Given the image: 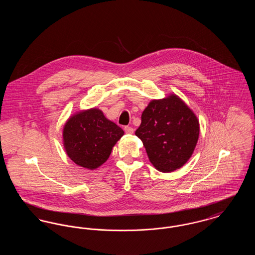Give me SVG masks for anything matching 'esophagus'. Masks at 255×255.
Returning a JSON list of instances; mask_svg holds the SVG:
<instances>
[{
  "instance_id": "34e87169",
  "label": "esophagus",
  "mask_w": 255,
  "mask_h": 255,
  "mask_svg": "<svg viewBox=\"0 0 255 255\" xmlns=\"http://www.w3.org/2000/svg\"><path fill=\"white\" fill-rule=\"evenodd\" d=\"M124 131H125V133H133V129L132 127H130V126H125V127H124Z\"/></svg>"
}]
</instances>
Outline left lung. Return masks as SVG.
I'll list each match as a JSON object with an SVG mask.
<instances>
[{
    "mask_svg": "<svg viewBox=\"0 0 255 255\" xmlns=\"http://www.w3.org/2000/svg\"><path fill=\"white\" fill-rule=\"evenodd\" d=\"M200 126L194 113L180 97L152 100L141 115L135 135L151 163L160 172L179 169L191 157Z\"/></svg>",
    "mask_w": 255,
    "mask_h": 255,
    "instance_id": "8db88e82",
    "label": "left lung"
}]
</instances>
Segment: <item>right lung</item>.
<instances>
[{"label":"right lung","instance_id":"1","mask_svg":"<svg viewBox=\"0 0 255 255\" xmlns=\"http://www.w3.org/2000/svg\"><path fill=\"white\" fill-rule=\"evenodd\" d=\"M123 134L120 126L94 108L77 113L66 122L63 139L73 162L93 170L108 159L113 147Z\"/></svg>","mask_w":255,"mask_h":255}]
</instances>
